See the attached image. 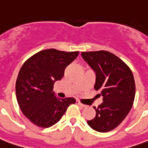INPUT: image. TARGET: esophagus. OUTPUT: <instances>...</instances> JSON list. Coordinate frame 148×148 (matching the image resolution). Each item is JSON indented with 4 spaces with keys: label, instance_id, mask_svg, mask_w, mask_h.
<instances>
[{
    "label": "esophagus",
    "instance_id": "obj_1",
    "mask_svg": "<svg viewBox=\"0 0 148 148\" xmlns=\"http://www.w3.org/2000/svg\"><path fill=\"white\" fill-rule=\"evenodd\" d=\"M76 103H77V105L81 106V107H83V108L86 107L85 104H83V103H81V101H76Z\"/></svg>",
    "mask_w": 148,
    "mask_h": 148
}]
</instances>
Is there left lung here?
Masks as SVG:
<instances>
[{"instance_id":"left-lung-1","label":"left lung","mask_w":148,"mask_h":148,"mask_svg":"<svg viewBox=\"0 0 148 148\" xmlns=\"http://www.w3.org/2000/svg\"><path fill=\"white\" fill-rule=\"evenodd\" d=\"M81 56L96 73L95 89L103 96L94 119L88 125L99 132L116 128L126 117L135 97V82L131 68L109 51L81 52Z\"/></svg>"}]
</instances>
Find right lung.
<instances>
[{"mask_svg": "<svg viewBox=\"0 0 148 148\" xmlns=\"http://www.w3.org/2000/svg\"><path fill=\"white\" fill-rule=\"evenodd\" d=\"M78 54V51L44 50L22 65L16 81V97L22 113L33 124L49 127L75 103L73 97H56L52 90L54 82L62 78L65 68Z\"/></svg>", "mask_w": 148, "mask_h": 148, "instance_id": "add662e5", "label": "right lung"}]
</instances>
